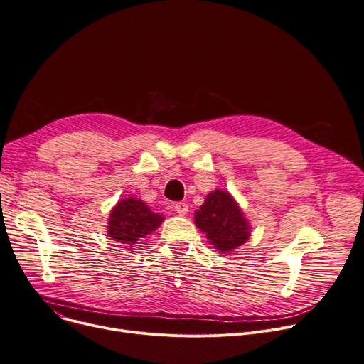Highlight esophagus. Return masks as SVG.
Segmentation results:
<instances>
[{"instance_id": "obj_1", "label": "esophagus", "mask_w": 364, "mask_h": 364, "mask_svg": "<svg viewBox=\"0 0 364 364\" xmlns=\"http://www.w3.org/2000/svg\"><path fill=\"white\" fill-rule=\"evenodd\" d=\"M174 209H176V212H177L178 215H181V216L187 215V212H188V206H187L186 203H183V202H178V203H176Z\"/></svg>"}]
</instances>
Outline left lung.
Here are the masks:
<instances>
[{"label": "left lung", "instance_id": "8db88e82", "mask_svg": "<svg viewBox=\"0 0 364 364\" xmlns=\"http://www.w3.org/2000/svg\"><path fill=\"white\" fill-rule=\"evenodd\" d=\"M194 222L219 251H230L244 244L248 237V223L229 193L215 190L194 215Z\"/></svg>", "mask_w": 364, "mask_h": 364}]
</instances>
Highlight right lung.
Instances as JSON below:
<instances>
[{
  "label": "right lung",
  "mask_w": 364,
  "mask_h": 364,
  "mask_svg": "<svg viewBox=\"0 0 364 364\" xmlns=\"http://www.w3.org/2000/svg\"><path fill=\"white\" fill-rule=\"evenodd\" d=\"M162 216L154 213L142 200L126 199L116 205L109 219V235L112 240L132 247L141 238L155 230Z\"/></svg>",
  "instance_id": "add662e5"
}]
</instances>
